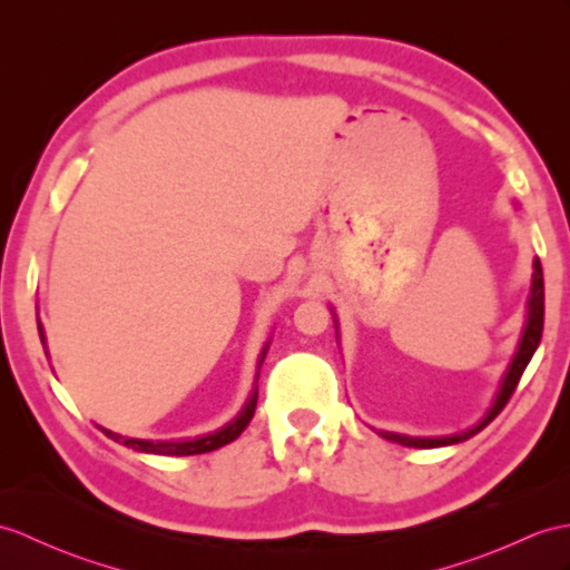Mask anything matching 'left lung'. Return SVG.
Returning <instances> with one entry per match:
<instances>
[{
	"label": "left lung",
	"mask_w": 570,
	"mask_h": 570,
	"mask_svg": "<svg viewBox=\"0 0 570 570\" xmlns=\"http://www.w3.org/2000/svg\"><path fill=\"white\" fill-rule=\"evenodd\" d=\"M335 317V330H337V315ZM541 330H544V274H541V262L534 259V274H532V288H529V301H527V325H524V333L520 337V347L514 352L510 368L505 379H502V386L495 395V403L488 410L485 417L479 422V425H473L466 432H459V434H449V436H407V434H395V432H379L383 440L389 442H399L403 446H415V449H434V446H449V444H456V442H464L469 436L479 434L488 422H493L498 417V413L502 407L508 405L510 395L514 393L520 383V376L524 374V368L532 360V354L537 352L539 342H541Z\"/></svg>",
	"instance_id": "8db88e82"
}]
</instances>
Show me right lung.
Instances as JSON below:
<instances>
[{
  "label": "right lung",
  "mask_w": 570,
  "mask_h": 570,
  "mask_svg": "<svg viewBox=\"0 0 570 570\" xmlns=\"http://www.w3.org/2000/svg\"><path fill=\"white\" fill-rule=\"evenodd\" d=\"M38 335H41V342L46 345V335H43V325L38 321ZM269 350V342L264 345L262 354H259V362H257V376H259V366L264 362V356H267ZM255 407H257V379H255V389L249 393V399L245 403V407L237 413L235 420H230L228 425H223L220 430L204 434V436H194V440H171V442H163V440H136V436H121V434H114L109 430H104L106 436H111L114 442L124 444L128 449H136V452H145V454H163V456H191V454H206V452H214V449H220L225 444H230L233 440L243 434V430L249 425V420L255 415Z\"/></svg>",
  "instance_id": "obj_1"
}]
</instances>
